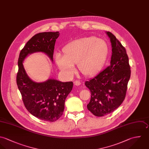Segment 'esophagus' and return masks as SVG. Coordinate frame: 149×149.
Wrapping results in <instances>:
<instances>
[{"label": "esophagus", "instance_id": "obj_1", "mask_svg": "<svg viewBox=\"0 0 149 149\" xmlns=\"http://www.w3.org/2000/svg\"><path fill=\"white\" fill-rule=\"evenodd\" d=\"M74 85H76V86H79V85H81V82H80L79 81H78V80L75 81L74 82Z\"/></svg>", "mask_w": 149, "mask_h": 149}]
</instances>
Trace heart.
I'll list each match as a JSON object with an SVG mask.
<instances>
[{
    "label": "heart",
    "mask_w": 149,
    "mask_h": 149,
    "mask_svg": "<svg viewBox=\"0 0 149 149\" xmlns=\"http://www.w3.org/2000/svg\"><path fill=\"white\" fill-rule=\"evenodd\" d=\"M63 55L55 56V62L61 72L66 77L74 74L77 63L79 71L90 77L96 74L107 59L108 47L107 42L95 37H83L74 40L64 47Z\"/></svg>",
    "instance_id": "1"
}]
</instances>
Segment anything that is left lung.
Returning a JSON list of instances; mask_svg holds the SVG:
<instances>
[{
    "instance_id": "obj_1",
    "label": "left lung",
    "mask_w": 149,
    "mask_h": 149,
    "mask_svg": "<svg viewBox=\"0 0 149 149\" xmlns=\"http://www.w3.org/2000/svg\"><path fill=\"white\" fill-rule=\"evenodd\" d=\"M106 33L112 45L111 64L85 83L91 92L87 108L98 117L113 112L122 104L131 75L129 60L125 48L112 33L107 31Z\"/></svg>"
}]
</instances>
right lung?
I'll use <instances>...</instances> for the list:
<instances>
[{
	"label": "right lung",
	"instance_id": "add662e5",
	"mask_svg": "<svg viewBox=\"0 0 149 149\" xmlns=\"http://www.w3.org/2000/svg\"><path fill=\"white\" fill-rule=\"evenodd\" d=\"M59 32H42L33 36L21 51L17 84L26 109L32 115L45 121L53 122L63 113L65 100L72 89V82H62L49 79L44 82L33 81L23 65L26 57L34 52H43L53 61L56 40Z\"/></svg>",
	"mask_w": 149,
	"mask_h": 149
}]
</instances>
